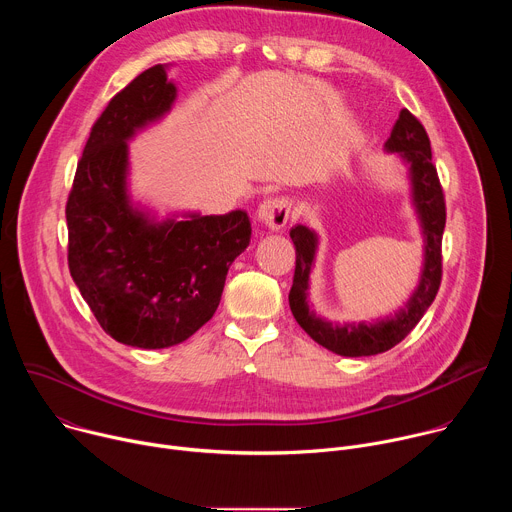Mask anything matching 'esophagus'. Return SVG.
<instances>
[{"instance_id":"esophagus-1","label":"esophagus","mask_w":512,"mask_h":512,"mask_svg":"<svg viewBox=\"0 0 512 512\" xmlns=\"http://www.w3.org/2000/svg\"><path fill=\"white\" fill-rule=\"evenodd\" d=\"M257 216H259V221L265 227H269L271 231H281L291 216V202L283 196L267 198L261 202Z\"/></svg>"}]
</instances>
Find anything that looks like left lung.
<instances>
[{"label":"left lung","instance_id":"left-lung-1","mask_svg":"<svg viewBox=\"0 0 512 512\" xmlns=\"http://www.w3.org/2000/svg\"><path fill=\"white\" fill-rule=\"evenodd\" d=\"M385 148L401 154L411 170L413 200L421 216L425 235V265L419 287L411 300L395 316L375 324H344L332 326L324 322L308 308V279L316 253V235L298 225L289 231L296 245V273L294 285L289 289V308L296 322L324 348L340 356H371L391 350L399 344L423 318L427 308L437 296L442 283V237L446 227V198L444 188L431 162V143L421 121L407 109L399 113V119L387 139Z\"/></svg>","mask_w":512,"mask_h":512}]
</instances>
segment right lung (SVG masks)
I'll return each instance as SVG.
<instances>
[{
    "mask_svg": "<svg viewBox=\"0 0 512 512\" xmlns=\"http://www.w3.org/2000/svg\"><path fill=\"white\" fill-rule=\"evenodd\" d=\"M174 99L164 64L121 89L91 129L66 200L70 275L101 328L137 348H168L202 328L251 241L245 210L156 225L129 206L125 141Z\"/></svg>",
    "mask_w": 512,
    "mask_h": 512,
    "instance_id": "1",
    "label": "right lung"
}]
</instances>
